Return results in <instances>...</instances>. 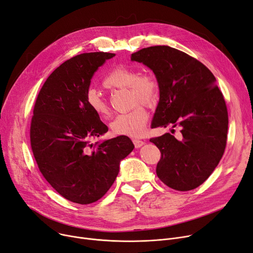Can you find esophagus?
<instances>
[{
    "mask_svg": "<svg viewBox=\"0 0 253 253\" xmlns=\"http://www.w3.org/2000/svg\"><path fill=\"white\" fill-rule=\"evenodd\" d=\"M132 143H133V145H135L136 148H140L141 146H143L145 144V142L140 139H132Z\"/></svg>",
    "mask_w": 253,
    "mask_h": 253,
    "instance_id": "obj_1",
    "label": "esophagus"
}]
</instances>
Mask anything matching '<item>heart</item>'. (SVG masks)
I'll use <instances>...</instances> for the list:
<instances>
[{"label":"heart","instance_id":"1","mask_svg":"<svg viewBox=\"0 0 253 253\" xmlns=\"http://www.w3.org/2000/svg\"><path fill=\"white\" fill-rule=\"evenodd\" d=\"M103 86L108 90L129 88L132 105L144 104L153 106L159 98V84L149 73H140L127 66L113 67L103 80ZM87 108L99 117H107L110 107L105 99L95 90L88 88L85 93ZM149 114L142 105H137L130 111L117 115L111 124V129L117 136H139L144 131Z\"/></svg>","mask_w":253,"mask_h":253}]
</instances>
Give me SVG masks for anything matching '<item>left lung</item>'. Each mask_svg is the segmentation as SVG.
<instances>
[{"label": "left lung", "instance_id": "left-lung-1", "mask_svg": "<svg viewBox=\"0 0 253 253\" xmlns=\"http://www.w3.org/2000/svg\"><path fill=\"white\" fill-rule=\"evenodd\" d=\"M130 59L152 69L159 84L151 127L181 129L177 139L169 132L150 139L161 153L157 176L173 190L197 188L212 173L227 144L228 110L214 76L196 58L169 46L144 48Z\"/></svg>", "mask_w": 253, "mask_h": 253}]
</instances>
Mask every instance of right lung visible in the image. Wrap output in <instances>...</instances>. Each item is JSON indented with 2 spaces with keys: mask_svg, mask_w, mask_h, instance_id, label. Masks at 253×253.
Here are the masks:
<instances>
[{
  "mask_svg": "<svg viewBox=\"0 0 253 253\" xmlns=\"http://www.w3.org/2000/svg\"><path fill=\"white\" fill-rule=\"evenodd\" d=\"M113 56L94 52L68 59L50 74L35 103L29 136L38 168L74 203L90 204L105 195L121 160L133 149L126 136L92 143L108 127L87 108L85 93L94 73Z\"/></svg>",
  "mask_w": 253,
  "mask_h": 253,
  "instance_id": "obj_1",
  "label": "right lung"
}]
</instances>
